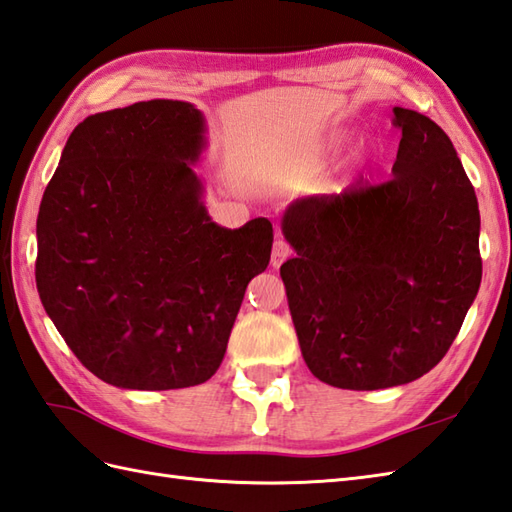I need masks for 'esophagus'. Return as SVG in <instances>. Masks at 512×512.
Masks as SVG:
<instances>
[{
    "instance_id": "obj_1",
    "label": "esophagus",
    "mask_w": 512,
    "mask_h": 512,
    "mask_svg": "<svg viewBox=\"0 0 512 512\" xmlns=\"http://www.w3.org/2000/svg\"><path fill=\"white\" fill-rule=\"evenodd\" d=\"M292 255V246L285 242V240H277L275 242V246H272V255H270V261H272V266H281L285 259H288Z\"/></svg>"
}]
</instances>
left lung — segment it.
Here are the masks:
<instances>
[{"mask_svg":"<svg viewBox=\"0 0 512 512\" xmlns=\"http://www.w3.org/2000/svg\"><path fill=\"white\" fill-rule=\"evenodd\" d=\"M392 178L292 202L281 266L307 368L320 382L377 390L445 358L482 281L480 211L445 130L392 109Z\"/></svg>","mask_w":512,"mask_h":512,"instance_id":"left-lung-1","label":"left lung"}]
</instances>
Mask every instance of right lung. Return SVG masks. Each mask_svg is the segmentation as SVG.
<instances>
[{
  "label": "right lung",
  "mask_w": 512,
  "mask_h": 512,
  "mask_svg": "<svg viewBox=\"0 0 512 512\" xmlns=\"http://www.w3.org/2000/svg\"><path fill=\"white\" fill-rule=\"evenodd\" d=\"M205 117L178 100L89 115L69 135L37 218V290L102 382L172 390L222 364L246 285L270 261L272 224L211 222L192 170Z\"/></svg>",
  "instance_id": "add662e5"
}]
</instances>
